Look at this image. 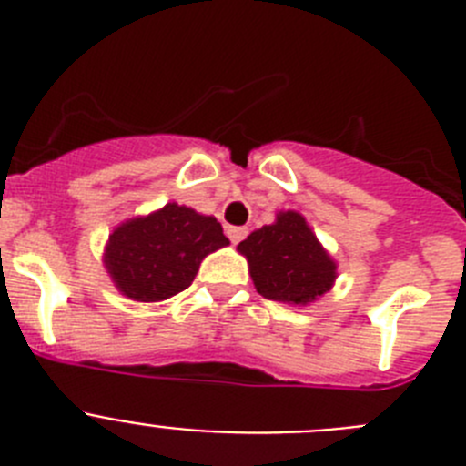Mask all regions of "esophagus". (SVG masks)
I'll use <instances>...</instances> for the list:
<instances>
[{
  "label": "esophagus",
  "mask_w": 466,
  "mask_h": 466,
  "mask_svg": "<svg viewBox=\"0 0 466 466\" xmlns=\"http://www.w3.org/2000/svg\"><path fill=\"white\" fill-rule=\"evenodd\" d=\"M226 236L230 238V242H233V245H238V242L245 240L247 238V228H242V226H228Z\"/></svg>",
  "instance_id": "esophagus-1"
}]
</instances>
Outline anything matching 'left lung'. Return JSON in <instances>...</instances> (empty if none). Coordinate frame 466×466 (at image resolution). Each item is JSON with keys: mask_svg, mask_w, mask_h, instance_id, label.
<instances>
[{"mask_svg": "<svg viewBox=\"0 0 466 466\" xmlns=\"http://www.w3.org/2000/svg\"><path fill=\"white\" fill-rule=\"evenodd\" d=\"M238 249L249 261L257 291L268 300L306 306L336 279V263L299 212H279L275 224L254 230Z\"/></svg>", "mask_w": 466, "mask_h": 466, "instance_id": "8db88e82", "label": "left lung"}]
</instances>
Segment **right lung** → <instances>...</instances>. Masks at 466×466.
<instances>
[{"instance_id":"obj_1","label":"right lung","mask_w":466,"mask_h":466,"mask_svg":"<svg viewBox=\"0 0 466 466\" xmlns=\"http://www.w3.org/2000/svg\"><path fill=\"white\" fill-rule=\"evenodd\" d=\"M226 245L214 217L170 203L118 226L109 236L105 266L127 299L151 303L191 287L200 261Z\"/></svg>"}]
</instances>
